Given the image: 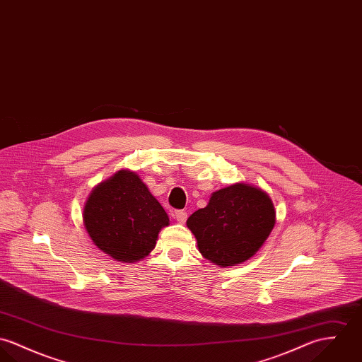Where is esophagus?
Masks as SVG:
<instances>
[{"label": "esophagus", "instance_id": "34e87169", "mask_svg": "<svg viewBox=\"0 0 362 362\" xmlns=\"http://www.w3.org/2000/svg\"><path fill=\"white\" fill-rule=\"evenodd\" d=\"M173 218L179 222V223H185L186 219H187V212L186 211H175L173 212Z\"/></svg>", "mask_w": 362, "mask_h": 362}]
</instances>
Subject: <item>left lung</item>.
Listing matches in <instances>:
<instances>
[{
	"mask_svg": "<svg viewBox=\"0 0 362 362\" xmlns=\"http://www.w3.org/2000/svg\"><path fill=\"white\" fill-rule=\"evenodd\" d=\"M269 196L251 185L236 183L212 193L205 208L192 214L187 228L204 258L219 267H233L251 258L275 226Z\"/></svg>",
	"mask_w": 362,
	"mask_h": 362,
	"instance_id": "obj_1",
	"label": "left lung"
}]
</instances>
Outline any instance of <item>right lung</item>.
I'll list each match as a JSON object with an SVG mask.
<instances>
[{
  "mask_svg": "<svg viewBox=\"0 0 362 362\" xmlns=\"http://www.w3.org/2000/svg\"><path fill=\"white\" fill-rule=\"evenodd\" d=\"M93 243L121 262L148 255L169 218L139 175L122 169L93 189L83 209Z\"/></svg>",
  "mask_w": 362,
  "mask_h": 362,
  "instance_id": "obj_1",
  "label": "right lung"
}]
</instances>
